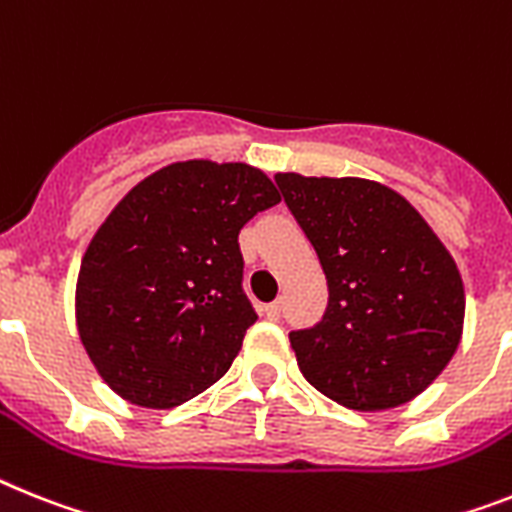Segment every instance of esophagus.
<instances>
[{
	"label": "esophagus",
	"instance_id": "esophagus-1",
	"mask_svg": "<svg viewBox=\"0 0 512 512\" xmlns=\"http://www.w3.org/2000/svg\"><path fill=\"white\" fill-rule=\"evenodd\" d=\"M263 315L268 317V320H278V317H281V304H278V302L265 304V307H263Z\"/></svg>",
	"mask_w": 512,
	"mask_h": 512
}]
</instances>
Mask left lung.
<instances>
[{"instance_id": "left-lung-1", "label": "left lung", "mask_w": 512, "mask_h": 512, "mask_svg": "<svg viewBox=\"0 0 512 512\" xmlns=\"http://www.w3.org/2000/svg\"><path fill=\"white\" fill-rule=\"evenodd\" d=\"M328 278V309L289 341L309 385L354 411H385L432 385L461 343L455 260L385 184L276 174Z\"/></svg>"}]
</instances>
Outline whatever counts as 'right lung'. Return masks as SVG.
<instances>
[{
	"mask_svg": "<svg viewBox=\"0 0 512 512\" xmlns=\"http://www.w3.org/2000/svg\"><path fill=\"white\" fill-rule=\"evenodd\" d=\"M281 203L247 163L179 161L135 184L85 249L77 333L124 401L174 409L229 372L257 320L239 231Z\"/></svg>",
	"mask_w": 512,
	"mask_h": 512,
	"instance_id": "1",
	"label": "right lung"
}]
</instances>
